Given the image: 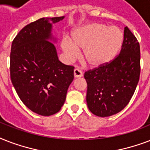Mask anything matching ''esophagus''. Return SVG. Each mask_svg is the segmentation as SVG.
<instances>
[{"instance_id":"obj_1","label":"esophagus","mask_w":150,"mask_h":150,"mask_svg":"<svg viewBox=\"0 0 150 150\" xmlns=\"http://www.w3.org/2000/svg\"><path fill=\"white\" fill-rule=\"evenodd\" d=\"M74 75H75V78H80L82 77L83 75H82V72L79 68H75V70H74Z\"/></svg>"}]
</instances>
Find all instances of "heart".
Segmentation results:
<instances>
[{
  "label": "heart",
  "instance_id": "1",
  "mask_svg": "<svg viewBox=\"0 0 150 150\" xmlns=\"http://www.w3.org/2000/svg\"><path fill=\"white\" fill-rule=\"evenodd\" d=\"M123 42V34L115 26L93 22L75 29L72 42L68 38L61 41V48L67 60L72 61L83 49V57L91 67H100L116 57Z\"/></svg>",
  "mask_w": 150,
  "mask_h": 150
}]
</instances>
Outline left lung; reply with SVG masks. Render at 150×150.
<instances>
[{"label": "left lung", "instance_id": "left-lung-1", "mask_svg": "<svg viewBox=\"0 0 150 150\" xmlns=\"http://www.w3.org/2000/svg\"><path fill=\"white\" fill-rule=\"evenodd\" d=\"M139 76V43L126 26L120 54L109 63L85 72L89 110L103 117L122 110L132 97Z\"/></svg>", "mask_w": 150, "mask_h": 150}]
</instances>
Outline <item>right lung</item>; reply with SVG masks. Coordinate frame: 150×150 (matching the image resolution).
Returning <instances> with one entry per match:
<instances>
[{
	"mask_svg": "<svg viewBox=\"0 0 150 150\" xmlns=\"http://www.w3.org/2000/svg\"><path fill=\"white\" fill-rule=\"evenodd\" d=\"M62 17L42 18L17 34L10 54L11 80L22 102L42 116L61 110L74 79V67L58 60L51 43L52 24Z\"/></svg>",
	"mask_w": 150,
	"mask_h": 150,
	"instance_id": "right-lung-1",
	"label": "right lung"
}]
</instances>
